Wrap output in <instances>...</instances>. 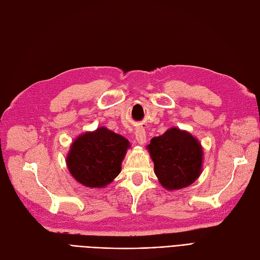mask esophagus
<instances>
[{
    "instance_id": "esophagus-1",
    "label": "esophagus",
    "mask_w": 260,
    "mask_h": 260,
    "mask_svg": "<svg viewBox=\"0 0 260 260\" xmlns=\"http://www.w3.org/2000/svg\"><path fill=\"white\" fill-rule=\"evenodd\" d=\"M136 140L140 145H143L146 142V133L143 127H139L136 129Z\"/></svg>"
}]
</instances>
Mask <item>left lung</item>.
I'll return each instance as SVG.
<instances>
[{
  "instance_id": "8db88e82",
  "label": "left lung",
  "mask_w": 260,
  "mask_h": 260,
  "mask_svg": "<svg viewBox=\"0 0 260 260\" xmlns=\"http://www.w3.org/2000/svg\"><path fill=\"white\" fill-rule=\"evenodd\" d=\"M147 149L155 175L167 190H180L200 177L204 153L191 133L170 128L162 136L153 138Z\"/></svg>"
}]
</instances>
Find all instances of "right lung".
I'll return each instance as SVG.
<instances>
[{
	"label": "right lung",
	"mask_w": 260,
	"mask_h": 260,
	"mask_svg": "<svg viewBox=\"0 0 260 260\" xmlns=\"http://www.w3.org/2000/svg\"><path fill=\"white\" fill-rule=\"evenodd\" d=\"M129 141L105 127L85 132L70 146L66 162L78 182L88 187H104L120 174Z\"/></svg>",
	"instance_id": "add662e5"
}]
</instances>
